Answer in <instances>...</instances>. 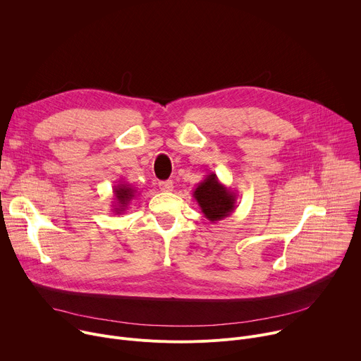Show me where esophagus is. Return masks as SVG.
Instances as JSON below:
<instances>
[{
  "label": "esophagus",
  "instance_id": "esophagus-1",
  "mask_svg": "<svg viewBox=\"0 0 361 361\" xmlns=\"http://www.w3.org/2000/svg\"><path fill=\"white\" fill-rule=\"evenodd\" d=\"M158 187H159L161 191H173L174 184H173L171 180H167V181H159Z\"/></svg>",
  "mask_w": 361,
  "mask_h": 361
}]
</instances>
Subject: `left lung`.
<instances>
[{
    "instance_id": "1",
    "label": "left lung",
    "mask_w": 361,
    "mask_h": 361,
    "mask_svg": "<svg viewBox=\"0 0 361 361\" xmlns=\"http://www.w3.org/2000/svg\"><path fill=\"white\" fill-rule=\"evenodd\" d=\"M192 197L199 203L204 217L212 223L228 217L236 210V192L221 184L214 173L207 174L197 184L192 191Z\"/></svg>"
}]
</instances>
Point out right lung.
Masks as SVG:
<instances>
[{
	"label": "right lung",
	"mask_w": 361,
	"mask_h": 361,
	"mask_svg": "<svg viewBox=\"0 0 361 361\" xmlns=\"http://www.w3.org/2000/svg\"><path fill=\"white\" fill-rule=\"evenodd\" d=\"M135 194H137L135 187H133L125 181H119V184L114 185V200L115 202L112 203V206H114L112 212L115 214L125 213L129 203L135 199Z\"/></svg>",
	"instance_id": "1"
}]
</instances>
